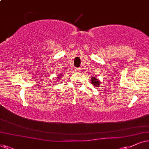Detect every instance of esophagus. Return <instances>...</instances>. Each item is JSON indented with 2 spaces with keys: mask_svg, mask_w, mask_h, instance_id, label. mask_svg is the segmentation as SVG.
Returning <instances> with one entry per match:
<instances>
[{
  "mask_svg": "<svg viewBox=\"0 0 149 149\" xmlns=\"http://www.w3.org/2000/svg\"><path fill=\"white\" fill-rule=\"evenodd\" d=\"M75 71H76V73H80V68H76V69H75Z\"/></svg>",
  "mask_w": 149,
  "mask_h": 149,
  "instance_id": "obj_1",
  "label": "esophagus"
}]
</instances>
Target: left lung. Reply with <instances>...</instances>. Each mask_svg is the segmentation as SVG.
Segmentation results:
<instances>
[{
	"instance_id": "obj_1",
	"label": "left lung",
	"mask_w": 149,
	"mask_h": 149,
	"mask_svg": "<svg viewBox=\"0 0 149 149\" xmlns=\"http://www.w3.org/2000/svg\"><path fill=\"white\" fill-rule=\"evenodd\" d=\"M91 81V84H92L93 86L96 87H99V86H100V81L99 80V79L97 78H96V77L93 76Z\"/></svg>"
}]
</instances>
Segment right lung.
Segmentation results:
<instances>
[{
    "label": "right lung",
    "instance_id": "right-lung-1",
    "mask_svg": "<svg viewBox=\"0 0 149 149\" xmlns=\"http://www.w3.org/2000/svg\"><path fill=\"white\" fill-rule=\"evenodd\" d=\"M61 76H63V75H62V74H60V75H59V76H58V77H60V78H61ZM58 79H59V78H58Z\"/></svg>",
    "mask_w": 149,
    "mask_h": 149
}]
</instances>
